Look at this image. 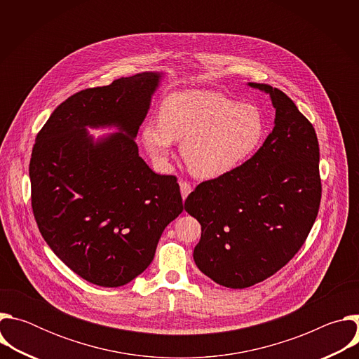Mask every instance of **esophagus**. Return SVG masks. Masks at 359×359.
Segmentation results:
<instances>
[{
	"label": "esophagus",
	"mask_w": 359,
	"mask_h": 359,
	"mask_svg": "<svg viewBox=\"0 0 359 359\" xmlns=\"http://www.w3.org/2000/svg\"><path fill=\"white\" fill-rule=\"evenodd\" d=\"M190 191H191V186H190V183H187V182H180V193H182V198H183V201L186 200V197L190 194Z\"/></svg>",
	"instance_id": "esophagus-1"
}]
</instances>
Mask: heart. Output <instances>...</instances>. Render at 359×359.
<instances>
[{
	"label": "heart",
	"instance_id": "heart-1",
	"mask_svg": "<svg viewBox=\"0 0 359 359\" xmlns=\"http://www.w3.org/2000/svg\"><path fill=\"white\" fill-rule=\"evenodd\" d=\"M264 118L257 107L212 90L176 92L163 99L159 121L149 119L142 140L151 161L166 166L173 142L189 172L201 180L226 176L257 150L264 137Z\"/></svg>",
	"mask_w": 359,
	"mask_h": 359
}]
</instances>
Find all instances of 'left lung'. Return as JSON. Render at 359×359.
I'll return each mask as SVG.
<instances>
[{
  "label": "left lung",
  "instance_id": "8db88e82",
  "mask_svg": "<svg viewBox=\"0 0 359 359\" xmlns=\"http://www.w3.org/2000/svg\"><path fill=\"white\" fill-rule=\"evenodd\" d=\"M270 95L274 129L245 163L200 183L184 210L201 226L193 251L198 270L229 288H245L283 269L304 244L320 209V147L316 130L280 89Z\"/></svg>",
  "mask_w": 359,
  "mask_h": 359
}]
</instances>
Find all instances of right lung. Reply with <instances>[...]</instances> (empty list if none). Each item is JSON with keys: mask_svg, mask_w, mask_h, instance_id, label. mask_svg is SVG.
<instances>
[{"mask_svg": "<svg viewBox=\"0 0 359 359\" xmlns=\"http://www.w3.org/2000/svg\"><path fill=\"white\" fill-rule=\"evenodd\" d=\"M162 76L142 72L81 90L35 139L29 179L38 229L60 260L100 287L142 274L183 212L176 177L153 172L135 142ZM88 127L118 132L95 141Z\"/></svg>", "mask_w": 359, "mask_h": 359, "instance_id": "right-lung-1", "label": "right lung"}]
</instances>
